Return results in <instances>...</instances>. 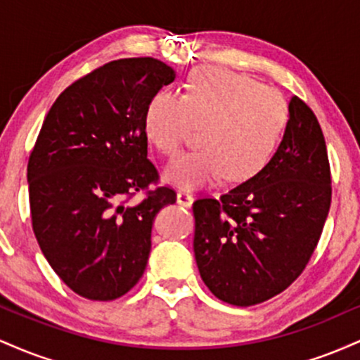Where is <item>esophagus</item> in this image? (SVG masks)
Segmentation results:
<instances>
[{
    "label": "esophagus",
    "mask_w": 360,
    "mask_h": 360,
    "mask_svg": "<svg viewBox=\"0 0 360 360\" xmlns=\"http://www.w3.org/2000/svg\"><path fill=\"white\" fill-rule=\"evenodd\" d=\"M176 200H177V205L186 206V208H189V206L193 205L194 198H193V194L189 193V191H177Z\"/></svg>",
    "instance_id": "obj_1"
}]
</instances>
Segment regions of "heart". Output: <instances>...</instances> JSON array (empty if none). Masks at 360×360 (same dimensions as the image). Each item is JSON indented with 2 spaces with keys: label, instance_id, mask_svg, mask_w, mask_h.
Segmentation results:
<instances>
[{
  "label": "heart",
  "instance_id": "obj_1",
  "mask_svg": "<svg viewBox=\"0 0 360 360\" xmlns=\"http://www.w3.org/2000/svg\"><path fill=\"white\" fill-rule=\"evenodd\" d=\"M288 123L286 100L245 74L221 68L196 69L181 96L159 91L148 101L143 131L162 155L179 152L193 127L201 148L176 157L164 181L183 189L245 183L271 162Z\"/></svg>",
  "mask_w": 360,
  "mask_h": 360
}]
</instances>
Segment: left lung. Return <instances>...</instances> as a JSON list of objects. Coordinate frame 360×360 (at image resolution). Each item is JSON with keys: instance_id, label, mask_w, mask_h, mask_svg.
<instances>
[{"instance_id": "obj_1", "label": "left lung", "mask_w": 360, "mask_h": 360, "mask_svg": "<svg viewBox=\"0 0 360 360\" xmlns=\"http://www.w3.org/2000/svg\"><path fill=\"white\" fill-rule=\"evenodd\" d=\"M330 183L320 123L307 103L292 96L286 130L267 167L220 200L193 205L194 257L210 291L235 307L283 292L320 240Z\"/></svg>"}]
</instances>
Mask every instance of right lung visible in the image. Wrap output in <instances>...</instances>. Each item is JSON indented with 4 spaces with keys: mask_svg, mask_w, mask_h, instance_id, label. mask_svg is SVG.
<instances>
[{
    "mask_svg": "<svg viewBox=\"0 0 360 360\" xmlns=\"http://www.w3.org/2000/svg\"><path fill=\"white\" fill-rule=\"evenodd\" d=\"M176 71L152 57L120 59L62 91L44 120L27 169L34 233L74 292L111 301L142 278L155 214L176 203L169 188L128 196L157 179L143 115Z\"/></svg>",
    "mask_w": 360,
    "mask_h": 360,
    "instance_id": "1",
    "label": "right lung"
}]
</instances>
